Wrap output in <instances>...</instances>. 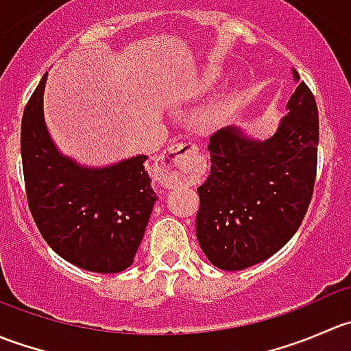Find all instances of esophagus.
Segmentation results:
<instances>
[{
	"label": "esophagus",
	"mask_w": 351,
	"mask_h": 351,
	"mask_svg": "<svg viewBox=\"0 0 351 351\" xmlns=\"http://www.w3.org/2000/svg\"><path fill=\"white\" fill-rule=\"evenodd\" d=\"M198 147L193 143H178L168 146L159 156V168L165 176V185L189 182L198 169Z\"/></svg>",
	"instance_id": "1"
}]
</instances>
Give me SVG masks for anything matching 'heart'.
<instances>
[{
    "instance_id": "heart-1",
    "label": "heart",
    "mask_w": 351,
    "mask_h": 351,
    "mask_svg": "<svg viewBox=\"0 0 351 351\" xmlns=\"http://www.w3.org/2000/svg\"><path fill=\"white\" fill-rule=\"evenodd\" d=\"M215 81V74L214 73H210V74H207V77H205V81L204 83H202V86H208V84H212Z\"/></svg>"
}]
</instances>
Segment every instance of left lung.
Listing matches in <instances>:
<instances>
[{
	"instance_id": "1",
	"label": "left lung",
	"mask_w": 351,
	"mask_h": 351,
	"mask_svg": "<svg viewBox=\"0 0 351 351\" xmlns=\"http://www.w3.org/2000/svg\"><path fill=\"white\" fill-rule=\"evenodd\" d=\"M295 91L270 139L239 129L210 136V175L198 186L197 239L221 270H243L284 247L306 217L316 182L319 117L313 91L292 69Z\"/></svg>"
}]
</instances>
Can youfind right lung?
<instances>
[{
	"instance_id": "1",
	"label": "right lung",
	"mask_w": 351,
	"mask_h": 351,
	"mask_svg": "<svg viewBox=\"0 0 351 351\" xmlns=\"http://www.w3.org/2000/svg\"><path fill=\"white\" fill-rule=\"evenodd\" d=\"M47 74L32 93L22 119V165L28 207L49 246L69 263L97 274L132 265L156 195L136 156L100 169L59 154L44 122Z\"/></svg>"
}]
</instances>
